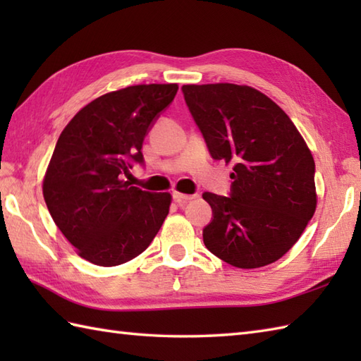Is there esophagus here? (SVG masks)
<instances>
[{"instance_id":"obj_1","label":"esophagus","mask_w":361,"mask_h":361,"mask_svg":"<svg viewBox=\"0 0 361 361\" xmlns=\"http://www.w3.org/2000/svg\"><path fill=\"white\" fill-rule=\"evenodd\" d=\"M197 195H189V194H181V192H173V200L178 204H186L189 200H194Z\"/></svg>"}]
</instances>
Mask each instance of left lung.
<instances>
[{"instance_id":"obj_1","label":"left lung","mask_w":361,"mask_h":361,"mask_svg":"<svg viewBox=\"0 0 361 361\" xmlns=\"http://www.w3.org/2000/svg\"><path fill=\"white\" fill-rule=\"evenodd\" d=\"M214 159L233 164L231 197L204 192L212 255L237 268L273 264L293 247L317 209L315 161L281 106L235 83L183 85Z\"/></svg>"}]
</instances>
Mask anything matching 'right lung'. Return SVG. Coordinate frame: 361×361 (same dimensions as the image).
I'll use <instances>...</instances> for the list:
<instances>
[{"label": "right lung", "mask_w": 361, "mask_h": 361, "mask_svg": "<svg viewBox=\"0 0 361 361\" xmlns=\"http://www.w3.org/2000/svg\"><path fill=\"white\" fill-rule=\"evenodd\" d=\"M176 83H150L111 91L75 113L59 136L43 178L54 224L88 262L126 264L159 231L172 203L122 180L130 161L142 163L152 121L173 101Z\"/></svg>", "instance_id": "right-lung-1"}]
</instances>
